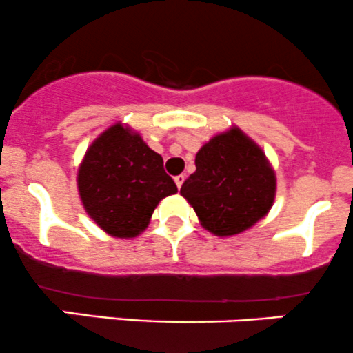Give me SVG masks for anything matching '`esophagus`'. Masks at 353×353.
Segmentation results:
<instances>
[{"mask_svg": "<svg viewBox=\"0 0 353 353\" xmlns=\"http://www.w3.org/2000/svg\"><path fill=\"white\" fill-rule=\"evenodd\" d=\"M183 181H185V175H183V173H181V175H176V176H175V183H176L178 188H181V185H183Z\"/></svg>", "mask_w": 353, "mask_h": 353, "instance_id": "34e87169", "label": "esophagus"}]
</instances>
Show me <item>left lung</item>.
Returning a JSON list of instances; mask_svg holds the SVG:
<instances>
[{
	"label": "left lung",
	"mask_w": 353,
	"mask_h": 353,
	"mask_svg": "<svg viewBox=\"0 0 353 353\" xmlns=\"http://www.w3.org/2000/svg\"><path fill=\"white\" fill-rule=\"evenodd\" d=\"M195 166L180 193L203 229L219 237L236 236L266 217L276 196L274 170L239 128L219 132L200 148Z\"/></svg>",
	"instance_id": "8db88e82"
}]
</instances>
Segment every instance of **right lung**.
Listing matches in <instances>:
<instances>
[{
	"label": "right lung",
	"instance_id": "add662e5",
	"mask_svg": "<svg viewBox=\"0 0 353 353\" xmlns=\"http://www.w3.org/2000/svg\"><path fill=\"white\" fill-rule=\"evenodd\" d=\"M77 187L89 217L109 236L121 239L139 236L158 203L178 192L160 154L121 123L87 148Z\"/></svg>",
	"mask_w": 353,
	"mask_h": 353
}]
</instances>
